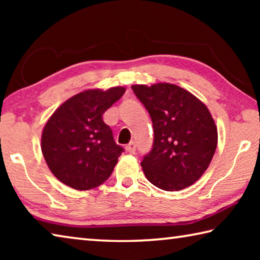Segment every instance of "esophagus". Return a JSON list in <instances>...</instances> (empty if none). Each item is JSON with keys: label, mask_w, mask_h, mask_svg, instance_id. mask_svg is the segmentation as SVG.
I'll return each mask as SVG.
<instances>
[{"label": "esophagus", "mask_w": 260, "mask_h": 260, "mask_svg": "<svg viewBox=\"0 0 260 260\" xmlns=\"http://www.w3.org/2000/svg\"><path fill=\"white\" fill-rule=\"evenodd\" d=\"M135 149H136L135 142H131L129 144H127V146H126V150L128 151L129 153H135Z\"/></svg>", "instance_id": "esophagus-1"}]
</instances>
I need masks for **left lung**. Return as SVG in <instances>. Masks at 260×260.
<instances>
[{
    "label": "left lung",
    "instance_id": "obj_1",
    "mask_svg": "<svg viewBox=\"0 0 260 260\" xmlns=\"http://www.w3.org/2000/svg\"><path fill=\"white\" fill-rule=\"evenodd\" d=\"M152 120L153 144L141 161L153 186L178 191L208 169L218 143L217 127L204 103L171 83L132 86Z\"/></svg>",
    "mask_w": 260,
    "mask_h": 260
}]
</instances>
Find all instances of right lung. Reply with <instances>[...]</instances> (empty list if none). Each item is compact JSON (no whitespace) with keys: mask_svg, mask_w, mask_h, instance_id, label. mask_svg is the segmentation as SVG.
<instances>
[{"mask_svg":"<svg viewBox=\"0 0 260 260\" xmlns=\"http://www.w3.org/2000/svg\"><path fill=\"white\" fill-rule=\"evenodd\" d=\"M125 90L124 87L85 90L52 113L42 132L41 150L60 182L88 190L111 175L124 148L114 142L102 116Z\"/></svg>","mask_w":260,"mask_h":260,"instance_id":"obj_1","label":"right lung"}]
</instances>
